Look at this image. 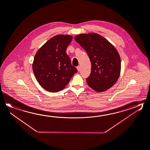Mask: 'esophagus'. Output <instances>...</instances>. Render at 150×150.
<instances>
[{
    "mask_svg": "<svg viewBox=\"0 0 150 150\" xmlns=\"http://www.w3.org/2000/svg\"><path fill=\"white\" fill-rule=\"evenodd\" d=\"M77 70H78L79 71H80V70H81V67H80V66H77Z\"/></svg>",
    "mask_w": 150,
    "mask_h": 150,
    "instance_id": "1",
    "label": "esophagus"
}]
</instances>
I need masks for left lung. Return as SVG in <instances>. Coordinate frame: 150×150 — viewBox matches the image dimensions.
I'll return each instance as SVG.
<instances>
[{
  "instance_id": "1",
  "label": "left lung",
  "mask_w": 150,
  "mask_h": 150,
  "mask_svg": "<svg viewBox=\"0 0 150 150\" xmlns=\"http://www.w3.org/2000/svg\"><path fill=\"white\" fill-rule=\"evenodd\" d=\"M74 40L86 50L91 63V72L86 79L88 85L98 92L113 86L120 75L121 66L116 48L95 33L77 35Z\"/></svg>"
}]
</instances>
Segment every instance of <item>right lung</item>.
<instances>
[{
  "label": "right lung",
  "instance_id": "right-lung-1",
  "mask_svg": "<svg viewBox=\"0 0 150 150\" xmlns=\"http://www.w3.org/2000/svg\"><path fill=\"white\" fill-rule=\"evenodd\" d=\"M72 39L68 35H56L47 41L35 55L32 65L35 76L47 91L62 90L77 72L66 52Z\"/></svg>",
  "mask_w": 150,
  "mask_h": 150
}]
</instances>
